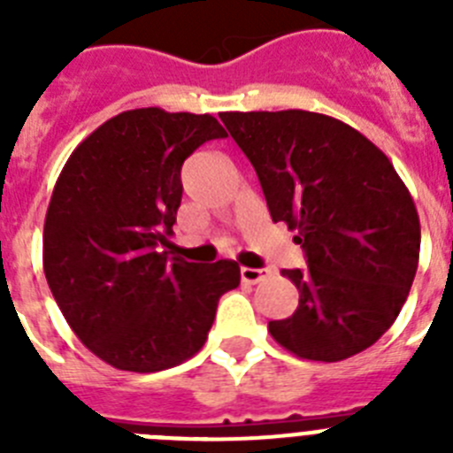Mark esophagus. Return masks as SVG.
<instances>
[{
	"mask_svg": "<svg viewBox=\"0 0 453 453\" xmlns=\"http://www.w3.org/2000/svg\"><path fill=\"white\" fill-rule=\"evenodd\" d=\"M270 276V270H256V267H240V279L245 283H261Z\"/></svg>",
	"mask_w": 453,
	"mask_h": 453,
	"instance_id": "esophagus-1",
	"label": "esophagus"
}]
</instances>
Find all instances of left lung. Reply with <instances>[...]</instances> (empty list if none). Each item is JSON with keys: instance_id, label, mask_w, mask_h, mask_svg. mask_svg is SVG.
Returning a JSON list of instances; mask_svg holds the SVG:
<instances>
[{"instance_id": "obj_1", "label": "left lung", "mask_w": 453, "mask_h": 453, "mask_svg": "<svg viewBox=\"0 0 453 453\" xmlns=\"http://www.w3.org/2000/svg\"><path fill=\"white\" fill-rule=\"evenodd\" d=\"M254 165L274 222L295 231L303 270H283L297 311L267 331L290 354L335 363L397 319L419 261V218L390 158L349 124L311 111L219 113Z\"/></svg>"}]
</instances>
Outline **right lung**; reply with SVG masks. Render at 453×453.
I'll list each match as a JSON object with an SVG mask.
<instances>
[{
    "instance_id": "obj_1",
    "label": "right lung",
    "mask_w": 453,
    "mask_h": 453,
    "mask_svg": "<svg viewBox=\"0 0 453 453\" xmlns=\"http://www.w3.org/2000/svg\"><path fill=\"white\" fill-rule=\"evenodd\" d=\"M213 115L134 108L106 119L58 174L42 267L70 329L108 365L161 372L197 354L218 302L240 283L235 261L170 258L181 165L224 138Z\"/></svg>"
}]
</instances>
